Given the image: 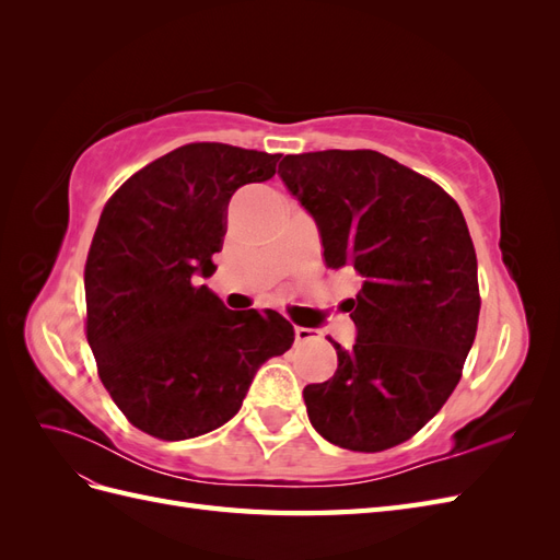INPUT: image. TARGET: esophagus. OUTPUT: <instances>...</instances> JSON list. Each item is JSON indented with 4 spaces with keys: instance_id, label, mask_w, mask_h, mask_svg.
Returning <instances> with one entry per match:
<instances>
[{
    "instance_id": "34e87169",
    "label": "esophagus",
    "mask_w": 560,
    "mask_h": 560,
    "mask_svg": "<svg viewBox=\"0 0 560 560\" xmlns=\"http://www.w3.org/2000/svg\"><path fill=\"white\" fill-rule=\"evenodd\" d=\"M294 336H296L299 343H308V341H317L319 331L311 329V327H294Z\"/></svg>"
}]
</instances>
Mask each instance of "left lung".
I'll use <instances>...</instances> for the list:
<instances>
[{"mask_svg":"<svg viewBox=\"0 0 560 560\" xmlns=\"http://www.w3.org/2000/svg\"><path fill=\"white\" fill-rule=\"evenodd\" d=\"M278 175L317 224L327 268H354L358 338L334 343L336 374L303 387L317 434L376 453L442 409L477 336V254L457 202L371 149L284 156Z\"/></svg>","mask_w":560,"mask_h":560,"instance_id":"left-lung-1","label":"left lung"}]
</instances>
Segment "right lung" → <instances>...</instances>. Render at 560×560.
I'll list each match as a JSON object with an SVG mask.
<instances>
[{
    "instance_id": "right-lung-1",
    "label": "right lung",
    "mask_w": 560,
    "mask_h": 560,
    "mask_svg": "<svg viewBox=\"0 0 560 560\" xmlns=\"http://www.w3.org/2000/svg\"><path fill=\"white\" fill-rule=\"evenodd\" d=\"M280 154L184 144L105 206L86 259V336L114 404L142 432L182 442L241 411L259 366L294 343L276 311H229L200 278L217 266L226 208L276 175Z\"/></svg>"
}]
</instances>
